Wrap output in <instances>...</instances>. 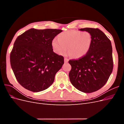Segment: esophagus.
Returning <instances> with one entry per match:
<instances>
[{"label":"esophagus","mask_w":124,"mask_h":124,"mask_svg":"<svg viewBox=\"0 0 124 124\" xmlns=\"http://www.w3.org/2000/svg\"><path fill=\"white\" fill-rule=\"evenodd\" d=\"M68 61H69V60H68V59H67V58H65L64 59V62H65V63L68 62Z\"/></svg>","instance_id":"obj_1"}]
</instances>
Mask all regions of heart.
I'll list each match as a JSON object with an SVG mask.
<instances>
[{"mask_svg": "<svg viewBox=\"0 0 124 124\" xmlns=\"http://www.w3.org/2000/svg\"><path fill=\"white\" fill-rule=\"evenodd\" d=\"M92 43V36L87 31L70 30L60 33L58 39L52 41L54 51L59 55L65 54L67 51L72 57L78 58L88 53Z\"/></svg>", "mask_w": 124, "mask_h": 124, "instance_id": "obj_1", "label": "heart"}]
</instances>
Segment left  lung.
<instances>
[{
  "instance_id": "obj_1",
  "label": "left lung",
  "mask_w": 124,
  "mask_h": 124,
  "mask_svg": "<svg viewBox=\"0 0 124 124\" xmlns=\"http://www.w3.org/2000/svg\"><path fill=\"white\" fill-rule=\"evenodd\" d=\"M92 36L88 53L78 60H70L69 77L71 84L78 91L91 93L106 84L113 68L111 41L98 28H84Z\"/></svg>"
}]
</instances>
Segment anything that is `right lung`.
Segmentation results:
<instances>
[{"instance_id": "obj_1", "label": "right lung", "mask_w": 124, "mask_h": 124, "mask_svg": "<svg viewBox=\"0 0 124 124\" xmlns=\"http://www.w3.org/2000/svg\"><path fill=\"white\" fill-rule=\"evenodd\" d=\"M61 29H30L18 36L10 54V63L16 80L33 92L47 89L64 63L53 52L52 41Z\"/></svg>"}]
</instances>
